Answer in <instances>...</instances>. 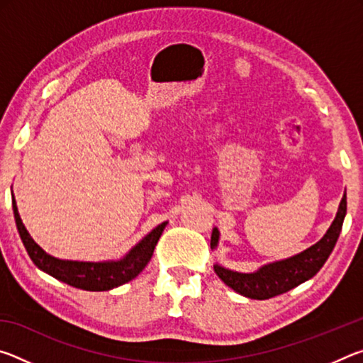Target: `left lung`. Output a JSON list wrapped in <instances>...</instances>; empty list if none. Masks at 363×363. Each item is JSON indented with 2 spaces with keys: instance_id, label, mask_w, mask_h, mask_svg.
<instances>
[{
  "instance_id": "1",
  "label": "left lung",
  "mask_w": 363,
  "mask_h": 363,
  "mask_svg": "<svg viewBox=\"0 0 363 363\" xmlns=\"http://www.w3.org/2000/svg\"><path fill=\"white\" fill-rule=\"evenodd\" d=\"M347 201H346V192L337 208L336 218L331 223L330 229L325 233L320 242L312 245L311 248L304 250L293 257H288L284 261H275L266 264L256 272L243 274L235 272V270L225 269L219 264H214V272L218 277L224 281L227 286H230L233 291L243 294V296L251 299H269L274 296H279L281 293L290 291L291 288L298 286L303 281L309 280L322 269V266L327 262L328 256L333 251L335 245L340 237L342 229V220L346 216ZM219 242V230L214 227L211 233V248L214 250L218 247Z\"/></svg>"
}]
</instances>
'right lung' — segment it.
<instances>
[{
  "label": "right lung",
  "mask_w": 363,
  "mask_h": 363,
  "mask_svg": "<svg viewBox=\"0 0 363 363\" xmlns=\"http://www.w3.org/2000/svg\"><path fill=\"white\" fill-rule=\"evenodd\" d=\"M12 210H14V219L17 230H19L21 240L26 247L30 259L35 262V266L41 269L43 272L52 275L64 284L70 286L82 288L88 291H107L112 288L120 286L123 284L133 280L134 277L143 272V269L149 264L150 257L155 250L158 238L162 237V232L167 224H160L150 233L140 240L136 247L131 248L130 253L123 256L118 261L107 262H83V261H69L59 259L48 255L32 237H30L26 225L22 224V219L17 211L16 200L12 201Z\"/></svg>",
  "instance_id": "1"
}]
</instances>
